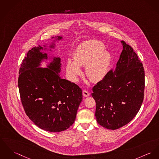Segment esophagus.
<instances>
[{"mask_svg": "<svg viewBox=\"0 0 159 159\" xmlns=\"http://www.w3.org/2000/svg\"><path fill=\"white\" fill-rule=\"evenodd\" d=\"M83 96H84V97H87V96H89L90 95V93H89L87 90H84L83 91Z\"/></svg>", "mask_w": 159, "mask_h": 159, "instance_id": "34e87169", "label": "esophagus"}]
</instances>
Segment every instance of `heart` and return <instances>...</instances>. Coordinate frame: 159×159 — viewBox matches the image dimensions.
Masks as SVG:
<instances>
[{
    "mask_svg": "<svg viewBox=\"0 0 159 159\" xmlns=\"http://www.w3.org/2000/svg\"><path fill=\"white\" fill-rule=\"evenodd\" d=\"M104 44L99 41L89 40L80 44L73 55L74 61L68 60L66 71L73 81L81 74L80 67L85 66L87 77L93 82L102 80L107 74L111 63V55L104 50Z\"/></svg>",
    "mask_w": 159,
    "mask_h": 159,
    "instance_id": "obj_1",
    "label": "heart"
}]
</instances>
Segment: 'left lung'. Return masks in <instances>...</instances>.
<instances>
[{
  "label": "left lung",
  "mask_w": 159,
  "mask_h": 159,
  "mask_svg": "<svg viewBox=\"0 0 159 159\" xmlns=\"http://www.w3.org/2000/svg\"><path fill=\"white\" fill-rule=\"evenodd\" d=\"M116 69L93 87L97 122L109 129L129 123L143 101L145 70L133 49L124 41Z\"/></svg>",
  "instance_id": "left-lung-1"
}]
</instances>
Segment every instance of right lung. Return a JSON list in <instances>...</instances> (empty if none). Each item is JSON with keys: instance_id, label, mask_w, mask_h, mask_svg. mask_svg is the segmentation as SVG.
I'll list each match as a JSON object with an SVG mask.
<instances>
[{"instance_id": "obj_1", "label": "right lung", "mask_w": 159, "mask_h": 159, "mask_svg": "<svg viewBox=\"0 0 159 159\" xmlns=\"http://www.w3.org/2000/svg\"><path fill=\"white\" fill-rule=\"evenodd\" d=\"M43 49L40 46L33 48L22 61L18 78L21 104L35 125L48 131L60 132L74 123L82 90L58 74L60 58H54L48 68L38 67L42 60L48 58Z\"/></svg>"}]
</instances>
